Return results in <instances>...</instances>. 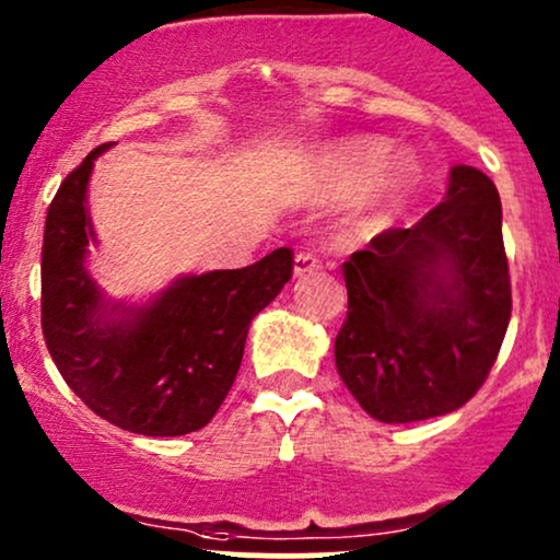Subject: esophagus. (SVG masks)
<instances>
[{
    "mask_svg": "<svg viewBox=\"0 0 560 560\" xmlns=\"http://www.w3.org/2000/svg\"><path fill=\"white\" fill-rule=\"evenodd\" d=\"M316 270H322V260H318L313 252H298L294 255V276H311L316 273Z\"/></svg>",
    "mask_w": 560,
    "mask_h": 560,
    "instance_id": "obj_1",
    "label": "esophagus"
}]
</instances>
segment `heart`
Here are the masks:
<instances>
[{"instance_id":"1","label":"heart","mask_w":560,"mask_h":560,"mask_svg":"<svg viewBox=\"0 0 560 560\" xmlns=\"http://www.w3.org/2000/svg\"><path fill=\"white\" fill-rule=\"evenodd\" d=\"M415 156L390 153L380 138H353L329 145L318 159V180L331 190H348L366 183V201L372 210L398 205L417 183Z\"/></svg>"}]
</instances>
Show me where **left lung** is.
<instances>
[{
  "label": "left lung",
  "instance_id": "8db88e82",
  "mask_svg": "<svg viewBox=\"0 0 560 560\" xmlns=\"http://www.w3.org/2000/svg\"><path fill=\"white\" fill-rule=\"evenodd\" d=\"M342 276L335 364L366 415L430 420L476 396L513 308L500 194L481 170L452 167L439 207L411 229L377 233Z\"/></svg>",
  "mask_w": 560,
  "mask_h": 560
}]
</instances>
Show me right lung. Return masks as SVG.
<instances>
[{
    "label": "right lung",
    "mask_w": 560,
    "mask_h": 560,
    "mask_svg": "<svg viewBox=\"0 0 560 560\" xmlns=\"http://www.w3.org/2000/svg\"><path fill=\"white\" fill-rule=\"evenodd\" d=\"M97 145L60 183L42 244V331L66 385L97 417L138 435L205 428L229 396L252 318L292 279V249L236 270L172 281L145 305L108 303L84 268Z\"/></svg>",
    "instance_id": "1"
}]
</instances>
